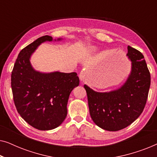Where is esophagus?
I'll return each instance as SVG.
<instances>
[{
	"label": "esophagus",
	"mask_w": 157,
	"mask_h": 157,
	"mask_svg": "<svg viewBox=\"0 0 157 157\" xmlns=\"http://www.w3.org/2000/svg\"><path fill=\"white\" fill-rule=\"evenodd\" d=\"M85 76H86V71H82L80 73V74H79V78H80L81 81H83V79L85 78Z\"/></svg>",
	"instance_id": "esophagus-1"
}]
</instances>
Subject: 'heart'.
<instances>
[{
  "instance_id": "heart-1",
  "label": "heart",
  "mask_w": 157,
  "mask_h": 157,
  "mask_svg": "<svg viewBox=\"0 0 157 157\" xmlns=\"http://www.w3.org/2000/svg\"><path fill=\"white\" fill-rule=\"evenodd\" d=\"M98 48L96 46H89V48H87L86 50V53L88 55H92V54H95V53L98 51Z\"/></svg>"
}]
</instances>
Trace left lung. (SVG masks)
I'll use <instances>...</instances> for the list:
<instances>
[{"instance_id": "1", "label": "left lung", "mask_w": 157, "mask_h": 157, "mask_svg": "<svg viewBox=\"0 0 157 157\" xmlns=\"http://www.w3.org/2000/svg\"><path fill=\"white\" fill-rule=\"evenodd\" d=\"M126 56L132 69L121 87L98 92L84 85L92 120L109 132L123 129L138 119L144 109L151 84L150 73L142 53L128 46Z\"/></svg>"}]
</instances>
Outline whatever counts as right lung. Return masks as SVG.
I'll use <instances>...</instances> for the list:
<instances>
[{"label":"right lung","instance_id":"add662e5","mask_svg":"<svg viewBox=\"0 0 157 157\" xmlns=\"http://www.w3.org/2000/svg\"><path fill=\"white\" fill-rule=\"evenodd\" d=\"M61 40H53L50 36L38 38L21 51L12 71L11 88L17 111L38 130L53 129L63 123L71 92L79 85L76 73H43L31 63L32 54L40 44Z\"/></svg>","mask_w":157,"mask_h":157}]
</instances>
